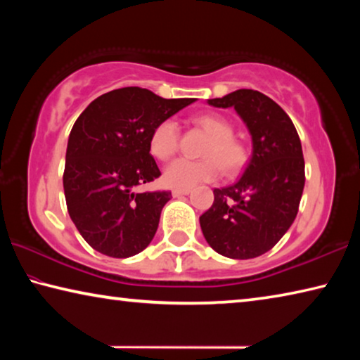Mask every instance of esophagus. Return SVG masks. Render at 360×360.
I'll use <instances>...</instances> for the list:
<instances>
[{
	"label": "esophagus",
	"instance_id": "esophagus-1",
	"mask_svg": "<svg viewBox=\"0 0 360 360\" xmlns=\"http://www.w3.org/2000/svg\"><path fill=\"white\" fill-rule=\"evenodd\" d=\"M191 193V188H174L173 197H181V195H188Z\"/></svg>",
	"mask_w": 360,
	"mask_h": 360
}]
</instances>
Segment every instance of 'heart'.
Returning <instances> with one entry per match:
<instances>
[{
	"label": "heart",
	"mask_w": 360,
	"mask_h": 360,
	"mask_svg": "<svg viewBox=\"0 0 360 360\" xmlns=\"http://www.w3.org/2000/svg\"><path fill=\"white\" fill-rule=\"evenodd\" d=\"M195 125L203 129L211 139L206 143L202 160L179 158L165 168L163 181L174 188H191L202 182L219 178L224 172L235 174L246 165L248 146L233 136V125L221 114H202L193 119ZM179 146V125L174 119H165L150 133L149 149L158 160L172 158Z\"/></svg>",
	"instance_id": "obj_1"
}]
</instances>
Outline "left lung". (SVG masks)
<instances>
[{
  "label": "left lung",
  "mask_w": 360,
  "mask_h": 360,
  "mask_svg": "<svg viewBox=\"0 0 360 360\" xmlns=\"http://www.w3.org/2000/svg\"><path fill=\"white\" fill-rule=\"evenodd\" d=\"M233 108L252 138V155L241 178L214 188V203L200 216L208 245L230 259H254L283 238L298 212L304 187L302 143L284 109L251 89L208 100Z\"/></svg>",
  "instance_id": "1"
}]
</instances>
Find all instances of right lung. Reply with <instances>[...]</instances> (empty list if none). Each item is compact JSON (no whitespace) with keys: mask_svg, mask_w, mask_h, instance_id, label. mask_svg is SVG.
<instances>
[{"mask_svg":"<svg viewBox=\"0 0 360 360\" xmlns=\"http://www.w3.org/2000/svg\"><path fill=\"white\" fill-rule=\"evenodd\" d=\"M124 87L98 96L72 125L63 173L66 206L82 238L109 257L149 246L172 192H136L160 176L149 154L152 130L193 103Z\"/></svg>","mask_w":360,"mask_h":360,"instance_id":"right-lung-1","label":"right lung"}]
</instances>
